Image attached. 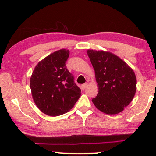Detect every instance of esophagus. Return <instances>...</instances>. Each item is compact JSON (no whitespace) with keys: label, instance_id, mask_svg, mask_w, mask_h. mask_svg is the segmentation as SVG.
<instances>
[{"label":"esophagus","instance_id":"esophagus-1","mask_svg":"<svg viewBox=\"0 0 156 156\" xmlns=\"http://www.w3.org/2000/svg\"><path fill=\"white\" fill-rule=\"evenodd\" d=\"M87 83L82 84V85H81V89L82 90H84V89H85V88L87 87Z\"/></svg>","mask_w":156,"mask_h":156}]
</instances>
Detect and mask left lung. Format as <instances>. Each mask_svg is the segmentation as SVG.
<instances>
[{
	"label": "left lung",
	"instance_id": "1",
	"mask_svg": "<svg viewBox=\"0 0 156 156\" xmlns=\"http://www.w3.org/2000/svg\"><path fill=\"white\" fill-rule=\"evenodd\" d=\"M87 54L98 84V94L92 99L93 103L106 114H118L129 104L135 94L136 79L133 70L110 52L89 49Z\"/></svg>",
	"mask_w": 156,
	"mask_h": 156
}]
</instances>
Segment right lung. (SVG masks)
Instances as JSON below:
<instances>
[{"mask_svg": "<svg viewBox=\"0 0 156 156\" xmlns=\"http://www.w3.org/2000/svg\"><path fill=\"white\" fill-rule=\"evenodd\" d=\"M69 50L60 49L38 62L30 81L33 100L44 114L57 116L74 107L81 96V89L66 68Z\"/></svg>", "mask_w": 156, "mask_h": 156, "instance_id": "1", "label": "right lung"}]
</instances>
